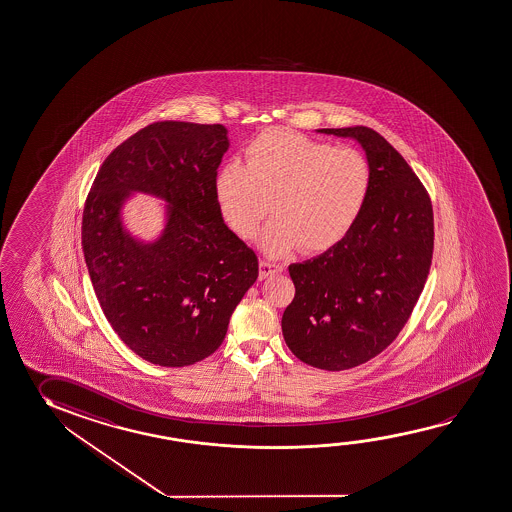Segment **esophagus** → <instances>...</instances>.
<instances>
[{
  "mask_svg": "<svg viewBox=\"0 0 512 512\" xmlns=\"http://www.w3.org/2000/svg\"><path fill=\"white\" fill-rule=\"evenodd\" d=\"M279 272H283V267H281V265H277V263H272V261L267 260L260 261V279H267V277L279 274Z\"/></svg>",
  "mask_w": 512,
  "mask_h": 512,
  "instance_id": "1",
  "label": "esophagus"
}]
</instances>
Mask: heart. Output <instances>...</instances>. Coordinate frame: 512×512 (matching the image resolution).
Returning a JSON list of instances; mask_svg holds the SVG:
<instances>
[{
  "instance_id": "b5f03b06",
  "label": "heart",
  "mask_w": 512,
  "mask_h": 512,
  "mask_svg": "<svg viewBox=\"0 0 512 512\" xmlns=\"http://www.w3.org/2000/svg\"><path fill=\"white\" fill-rule=\"evenodd\" d=\"M245 156L247 163L229 160L220 167L215 194L229 228L245 240L258 233L270 208L276 211L263 235L272 254L299 245L304 252L333 247L365 206L370 167L352 147L272 128L252 140Z\"/></svg>"
}]
</instances>
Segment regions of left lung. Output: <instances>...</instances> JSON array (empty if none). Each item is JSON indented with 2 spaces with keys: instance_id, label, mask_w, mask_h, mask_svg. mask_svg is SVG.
Masks as SVG:
<instances>
[{
  "instance_id": "obj_1",
  "label": "left lung",
  "mask_w": 512,
  "mask_h": 512,
  "mask_svg": "<svg viewBox=\"0 0 512 512\" xmlns=\"http://www.w3.org/2000/svg\"><path fill=\"white\" fill-rule=\"evenodd\" d=\"M356 138L370 188L349 233L313 260L288 267V349L306 365L340 372L363 365L397 338L429 276L434 215L422 181L386 138L366 126L318 130Z\"/></svg>"
}]
</instances>
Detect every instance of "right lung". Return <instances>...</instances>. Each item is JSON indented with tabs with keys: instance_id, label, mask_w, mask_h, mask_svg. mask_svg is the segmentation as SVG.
<instances>
[{
	"instance_id": "add662e5",
	"label": "right lung",
	"mask_w": 512,
	"mask_h": 512,
	"mask_svg": "<svg viewBox=\"0 0 512 512\" xmlns=\"http://www.w3.org/2000/svg\"><path fill=\"white\" fill-rule=\"evenodd\" d=\"M228 147L222 124L153 122L106 156L87 195L83 256L99 306L153 365H194L213 354L258 279V256L224 224L215 194ZM131 191L170 203L156 243L142 245L121 226Z\"/></svg>"
}]
</instances>
